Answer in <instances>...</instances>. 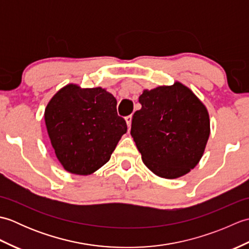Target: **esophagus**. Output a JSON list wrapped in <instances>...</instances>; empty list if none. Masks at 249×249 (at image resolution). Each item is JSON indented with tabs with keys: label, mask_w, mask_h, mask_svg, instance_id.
<instances>
[{
	"label": "esophagus",
	"mask_w": 249,
	"mask_h": 249,
	"mask_svg": "<svg viewBox=\"0 0 249 249\" xmlns=\"http://www.w3.org/2000/svg\"><path fill=\"white\" fill-rule=\"evenodd\" d=\"M131 120H133V118H131V115L125 116V121H126V123H127V126H128L129 129H130V125H131Z\"/></svg>",
	"instance_id": "obj_1"
}]
</instances>
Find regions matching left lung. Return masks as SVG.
I'll return each mask as SVG.
<instances>
[{
    "instance_id": "obj_1",
    "label": "left lung",
    "mask_w": 249,
    "mask_h": 249,
    "mask_svg": "<svg viewBox=\"0 0 249 249\" xmlns=\"http://www.w3.org/2000/svg\"><path fill=\"white\" fill-rule=\"evenodd\" d=\"M130 135L144 165L156 176L177 178L194 169L210 136V116L200 99L176 82L144 89Z\"/></svg>"
}]
</instances>
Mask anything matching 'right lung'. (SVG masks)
I'll list each match as a JSON object with an SVG mask.
<instances>
[{
    "mask_svg": "<svg viewBox=\"0 0 249 249\" xmlns=\"http://www.w3.org/2000/svg\"><path fill=\"white\" fill-rule=\"evenodd\" d=\"M45 122L57 160L66 171L88 176L108 162L127 125L116 99L102 88H62L45 110Z\"/></svg>",
    "mask_w": 249,
    "mask_h": 249,
    "instance_id": "1",
    "label": "right lung"
}]
</instances>
